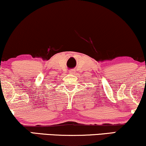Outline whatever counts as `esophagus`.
<instances>
[{
	"mask_svg": "<svg viewBox=\"0 0 146 146\" xmlns=\"http://www.w3.org/2000/svg\"><path fill=\"white\" fill-rule=\"evenodd\" d=\"M70 74H74L75 73V70H70Z\"/></svg>",
	"mask_w": 146,
	"mask_h": 146,
	"instance_id": "obj_1",
	"label": "esophagus"
}]
</instances>
